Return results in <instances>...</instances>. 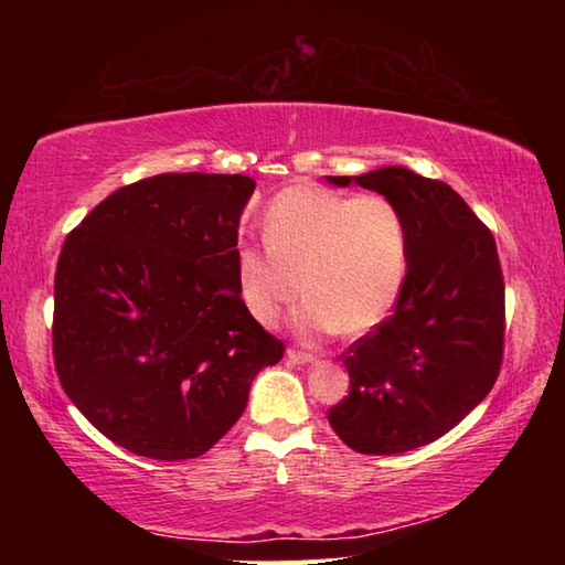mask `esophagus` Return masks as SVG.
I'll use <instances>...</instances> for the list:
<instances>
[{
  "label": "esophagus",
  "mask_w": 565,
  "mask_h": 565,
  "mask_svg": "<svg viewBox=\"0 0 565 565\" xmlns=\"http://www.w3.org/2000/svg\"><path fill=\"white\" fill-rule=\"evenodd\" d=\"M286 356H289V361H294V363H311L313 361V353L299 351V349H289L286 351Z\"/></svg>",
  "instance_id": "esophagus-1"
}]
</instances>
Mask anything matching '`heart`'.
I'll use <instances>...</instances> for the list:
<instances>
[{
	"label": "heart",
	"mask_w": 565,
	"mask_h": 565,
	"mask_svg": "<svg viewBox=\"0 0 565 565\" xmlns=\"http://www.w3.org/2000/svg\"><path fill=\"white\" fill-rule=\"evenodd\" d=\"M262 236L266 246L236 248L234 271L248 313L264 327H274L301 291L309 296L296 313L303 337H366L396 309L411 234L391 196H351L301 181L266 204Z\"/></svg>",
	"instance_id": "b5f03b06"
}]
</instances>
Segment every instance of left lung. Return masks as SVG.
<instances>
[{
    "mask_svg": "<svg viewBox=\"0 0 565 565\" xmlns=\"http://www.w3.org/2000/svg\"><path fill=\"white\" fill-rule=\"evenodd\" d=\"M331 184L379 191L411 234L404 291L391 317L341 353L349 396L329 424L359 454L391 456L441 438L481 404L503 363L505 291L491 228L456 191L404 167Z\"/></svg>",
    "mask_w": 565,
    "mask_h": 565,
    "instance_id": "1",
    "label": "left lung"
}]
</instances>
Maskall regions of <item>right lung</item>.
Returning a JSON list of instances; mask_svg holds the SVG:
<instances>
[{"label":"right lung","mask_w":565,"mask_h":565,"mask_svg":"<svg viewBox=\"0 0 565 565\" xmlns=\"http://www.w3.org/2000/svg\"><path fill=\"white\" fill-rule=\"evenodd\" d=\"M244 174H157L64 238L52 353L64 394L109 441L157 461L206 454L284 356L236 289Z\"/></svg>","instance_id":"obj_1"}]
</instances>
